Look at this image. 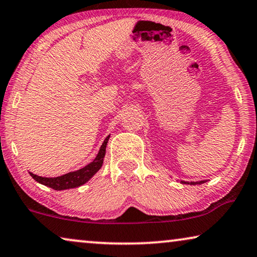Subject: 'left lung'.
<instances>
[{"label": "left lung", "mask_w": 257, "mask_h": 257, "mask_svg": "<svg viewBox=\"0 0 257 257\" xmlns=\"http://www.w3.org/2000/svg\"><path fill=\"white\" fill-rule=\"evenodd\" d=\"M204 182H205V181H200V182H191L190 184H202V183H204ZM182 183H185V184H187L188 182H183V181H182ZM188 184H189V183H188Z\"/></svg>", "instance_id": "1"}]
</instances>
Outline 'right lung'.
<instances>
[{
	"label": "right lung",
	"mask_w": 257,
	"mask_h": 257,
	"mask_svg": "<svg viewBox=\"0 0 257 257\" xmlns=\"http://www.w3.org/2000/svg\"><path fill=\"white\" fill-rule=\"evenodd\" d=\"M109 138L110 136H107L105 138V140H104L101 148H99L98 154L95 158L94 161L83 167V168L76 170V172H70L68 174H65L62 175V176L58 177H42L32 173H30V175H31L33 180H36L38 183L46 185V187H50L52 189H54V190H66V189L80 187V185L87 183V182L101 169L104 156H105V148L107 141H109Z\"/></svg>",
	"instance_id": "right-lung-1"
}]
</instances>
